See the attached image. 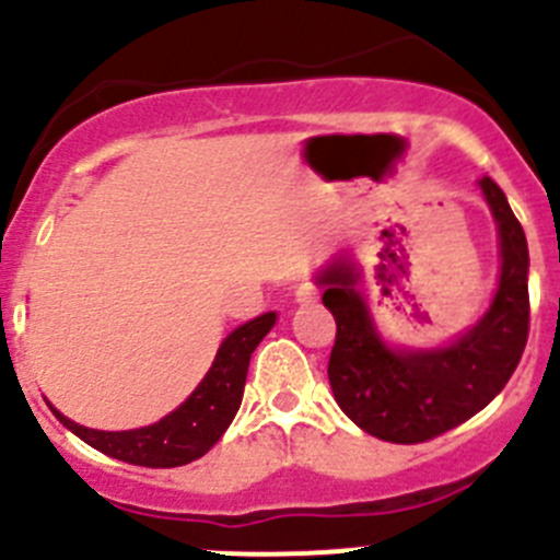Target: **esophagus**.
<instances>
[{"label": "esophagus", "mask_w": 560, "mask_h": 560, "mask_svg": "<svg viewBox=\"0 0 560 560\" xmlns=\"http://www.w3.org/2000/svg\"><path fill=\"white\" fill-rule=\"evenodd\" d=\"M294 296H296V302H300V305H313V302L318 300V285L302 283L300 289L294 291Z\"/></svg>", "instance_id": "34e87169"}]
</instances>
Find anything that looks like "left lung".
I'll use <instances>...</instances> for the list:
<instances>
[{
  "instance_id": "obj_1",
  "label": "left lung",
  "mask_w": 560,
  "mask_h": 560,
  "mask_svg": "<svg viewBox=\"0 0 560 560\" xmlns=\"http://www.w3.org/2000/svg\"><path fill=\"white\" fill-rule=\"evenodd\" d=\"M500 231V283L487 316L445 349L393 351L371 324L354 266L335 260L318 275L335 316L329 385L338 407L371 436L415 445L481 412L520 365L530 329L528 242L503 189L481 178Z\"/></svg>"
}]
</instances>
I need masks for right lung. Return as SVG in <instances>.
I'll return each instance as SVG.
<instances>
[{"mask_svg": "<svg viewBox=\"0 0 560 560\" xmlns=\"http://www.w3.org/2000/svg\"><path fill=\"white\" fill-rule=\"evenodd\" d=\"M275 313H264V316L233 329L222 340L214 365L203 376V382L175 412H170L159 423L131 431H98L73 423L57 409L55 415L79 440H84L112 459L140 467L189 465V462L209 454V448H214L217 440L225 434L231 420L236 418L238 407H242L244 382H247L249 354L264 340V335L275 327Z\"/></svg>", "mask_w": 560, "mask_h": 560, "instance_id": "1", "label": "right lung"}]
</instances>
